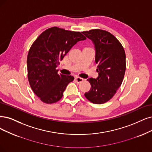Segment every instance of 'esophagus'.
Instances as JSON below:
<instances>
[{
	"label": "esophagus",
	"mask_w": 152,
	"mask_h": 152,
	"mask_svg": "<svg viewBox=\"0 0 152 152\" xmlns=\"http://www.w3.org/2000/svg\"><path fill=\"white\" fill-rule=\"evenodd\" d=\"M75 80H76V81H77V83H81V82H82V81H84V79H83V78H81V77H78V76L75 77Z\"/></svg>",
	"instance_id": "34e87169"
}]
</instances>
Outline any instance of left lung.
<instances>
[{"mask_svg": "<svg viewBox=\"0 0 152 152\" xmlns=\"http://www.w3.org/2000/svg\"><path fill=\"white\" fill-rule=\"evenodd\" d=\"M82 33L94 45L95 63L98 64V72L96 79L87 80L91 87L85 96L94 104H103L113 98L124 78L125 50L119 41L108 31L93 29Z\"/></svg>", "mask_w": 152, "mask_h": 152, "instance_id": "1", "label": "left lung"}]
</instances>
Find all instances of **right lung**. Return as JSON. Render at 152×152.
<instances>
[{"label":"right lung","instance_id":"obj_1","mask_svg":"<svg viewBox=\"0 0 152 152\" xmlns=\"http://www.w3.org/2000/svg\"><path fill=\"white\" fill-rule=\"evenodd\" d=\"M86 37L80 32L53 27L44 31L31 46L27 55V76L30 86L42 102H58L74 77L58 74L56 68L77 42Z\"/></svg>","mask_w":152,"mask_h":152}]
</instances>
